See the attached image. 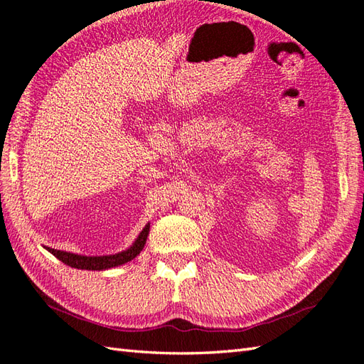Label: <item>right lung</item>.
<instances>
[{
	"label": "right lung",
	"mask_w": 364,
	"mask_h": 364,
	"mask_svg": "<svg viewBox=\"0 0 364 364\" xmlns=\"http://www.w3.org/2000/svg\"><path fill=\"white\" fill-rule=\"evenodd\" d=\"M149 229H151V225L147 223L144 229L141 230V234H139L138 238L135 240V243L130 246L129 249L123 250V252H118L115 255L86 257V255L64 252V250H57V249H50V247H46V249H48L50 254L57 257L60 262H63L64 264H68L70 267L86 269V271H105V269H110V267H117V266L124 264V263L130 262V259H134L136 255H139V252H141L144 245H146Z\"/></svg>",
	"instance_id": "obj_1"
}]
</instances>
